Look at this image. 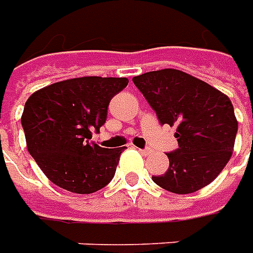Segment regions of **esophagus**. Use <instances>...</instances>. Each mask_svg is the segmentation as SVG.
Wrapping results in <instances>:
<instances>
[{"label": "esophagus", "instance_id": "1", "mask_svg": "<svg viewBox=\"0 0 253 253\" xmlns=\"http://www.w3.org/2000/svg\"><path fill=\"white\" fill-rule=\"evenodd\" d=\"M138 151L141 152V153H142L144 156H148V155H151V153H152L151 149H148V148H146V149H138Z\"/></svg>", "mask_w": 253, "mask_h": 253}]
</instances>
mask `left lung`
I'll list each match as a JSON object with an SVG mask.
<instances>
[{
  "label": "left lung",
  "instance_id": "1",
  "mask_svg": "<svg viewBox=\"0 0 253 253\" xmlns=\"http://www.w3.org/2000/svg\"><path fill=\"white\" fill-rule=\"evenodd\" d=\"M162 125H176L178 149L167 153L169 169L152 176L176 194L200 190L230 160L238 122L230 98L186 72L164 68L132 78Z\"/></svg>",
  "mask_w": 253,
  "mask_h": 253
}]
</instances>
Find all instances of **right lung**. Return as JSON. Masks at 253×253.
I'll return each instance as SVG.
<instances>
[{"mask_svg": "<svg viewBox=\"0 0 253 253\" xmlns=\"http://www.w3.org/2000/svg\"><path fill=\"white\" fill-rule=\"evenodd\" d=\"M127 84V78H74L28 97L22 115L27 149L54 185L89 194L114 178L126 146L107 149L90 139L107 121L109 101Z\"/></svg>", "mask_w": 253, "mask_h": 253, "instance_id": "add662e5", "label": "right lung"}]
</instances>
